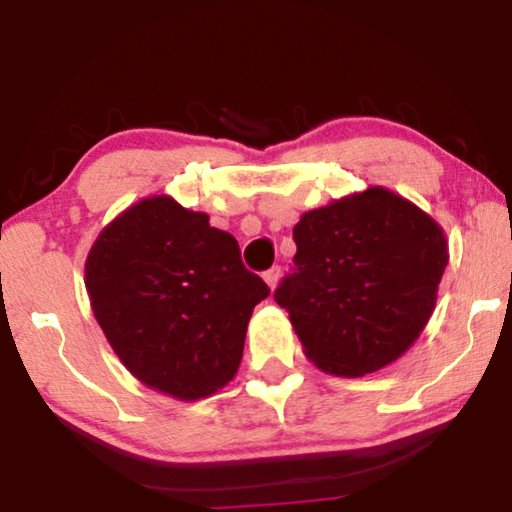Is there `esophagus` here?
Segmentation results:
<instances>
[{
  "label": "esophagus",
  "instance_id": "1",
  "mask_svg": "<svg viewBox=\"0 0 512 512\" xmlns=\"http://www.w3.org/2000/svg\"><path fill=\"white\" fill-rule=\"evenodd\" d=\"M279 277H282V268H279V265H272L268 272H263V279H265V284L270 286V291L277 289Z\"/></svg>",
  "mask_w": 512,
  "mask_h": 512
}]
</instances>
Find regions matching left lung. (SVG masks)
Listing matches in <instances>:
<instances>
[{"label":"left lung","instance_id":"1","mask_svg":"<svg viewBox=\"0 0 512 512\" xmlns=\"http://www.w3.org/2000/svg\"><path fill=\"white\" fill-rule=\"evenodd\" d=\"M293 272L275 300L314 366L338 377L375 373L429 324L450 261L443 228L382 186L300 216Z\"/></svg>","mask_w":512,"mask_h":512}]
</instances>
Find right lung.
Segmentation results:
<instances>
[{
  "mask_svg": "<svg viewBox=\"0 0 512 512\" xmlns=\"http://www.w3.org/2000/svg\"><path fill=\"white\" fill-rule=\"evenodd\" d=\"M86 291L111 349L139 382L200 401L233 380L254 307L270 289L237 240L170 195L135 202L102 228Z\"/></svg>",
  "mask_w": 512,
  "mask_h": 512,
  "instance_id": "right-lung-1",
  "label": "right lung"
}]
</instances>
